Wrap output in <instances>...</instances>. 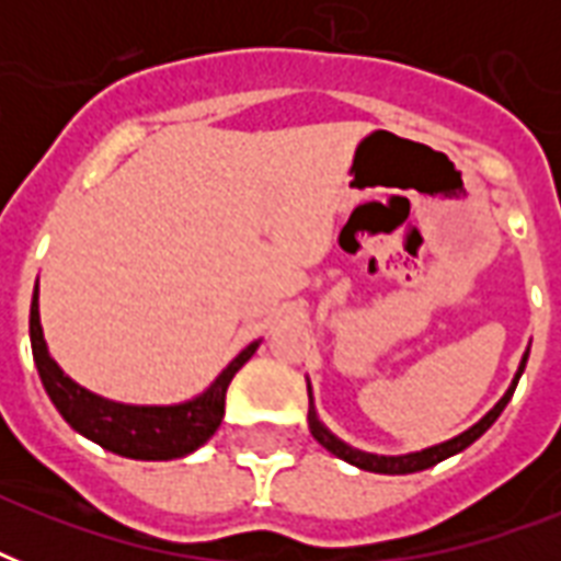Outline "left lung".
<instances>
[{
  "label": "left lung",
  "mask_w": 561,
  "mask_h": 561,
  "mask_svg": "<svg viewBox=\"0 0 561 561\" xmlns=\"http://www.w3.org/2000/svg\"><path fill=\"white\" fill-rule=\"evenodd\" d=\"M527 355H530V350L524 352L522 358V367H518V373H515L513 383H510V390L504 392V399L497 401L495 408L489 410L486 416L480 419L478 425H471L469 431H462L460 436H454V439H448V443H439V445H431V448H422V451H413V454H399V457H378V454H367V451H358V448H352V445H346L343 439H337V436L329 431V427L317 419V410H314V399H311V387H308V427H311V436H314L317 443L323 445L325 451H332L334 457H341V460L352 462V466H358V469L364 471H378V474H413V471H422V469H431V466H436V462L448 460V457H454V454H460L462 448H469L478 436H483L492 427V422H495L501 413H504L506 401L513 399L515 387H518V378H522L524 367H527Z\"/></svg>",
  "instance_id": "obj_1"
}]
</instances>
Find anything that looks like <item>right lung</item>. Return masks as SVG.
<instances>
[{"label": "right lung", "instance_id": "obj_1", "mask_svg": "<svg viewBox=\"0 0 561 561\" xmlns=\"http://www.w3.org/2000/svg\"><path fill=\"white\" fill-rule=\"evenodd\" d=\"M37 299L39 294L34 288L28 334L34 364H37L39 381L46 387L48 399L78 434L118 457H130V460H174V457L197 451L218 431L220 419H224L229 381L259 350V341H253L247 350L238 352L236 358L229 360V367L192 401L169 404V408L118 404V401L101 399L95 392L83 390L81 383H75L64 369L57 367L55 358L48 355L46 337H43Z\"/></svg>", "mask_w": 561, "mask_h": 561}]
</instances>
